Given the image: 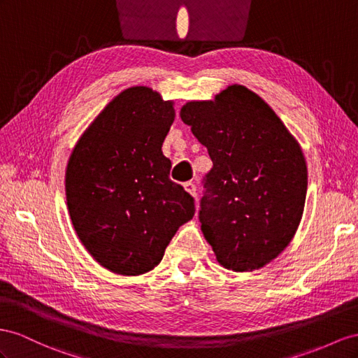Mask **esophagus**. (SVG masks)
I'll return each instance as SVG.
<instances>
[{"instance_id": "esophagus-1", "label": "esophagus", "mask_w": 358, "mask_h": 358, "mask_svg": "<svg viewBox=\"0 0 358 358\" xmlns=\"http://www.w3.org/2000/svg\"><path fill=\"white\" fill-rule=\"evenodd\" d=\"M185 190L186 192H189V194L192 195V196H196V186L194 185V182L192 181H187V182H185Z\"/></svg>"}]
</instances>
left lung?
Returning <instances> with one entry per match:
<instances>
[{
    "label": "left lung",
    "instance_id": "left-lung-1",
    "mask_svg": "<svg viewBox=\"0 0 358 358\" xmlns=\"http://www.w3.org/2000/svg\"><path fill=\"white\" fill-rule=\"evenodd\" d=\"M180 116L213 162L199 222L216 260L236 272L263 268L290 243L304 212L307 164L299 143L241 85L213 101H189Z\"/></svg>",
    "mask_w": 358,
    "mask_h": 358
}]
</instances>
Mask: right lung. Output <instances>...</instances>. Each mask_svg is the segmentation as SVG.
I'll use <instances>...</instances> for the list:
<instances>
[{
	"label": "right lung",
	"instance_id": "1",
	"mask_svg": "<svg viewBox=\"0 0 358 358\" xmlns=\"http://www.w3.org/2000/svg\"><path fill=\"white\" fill-rule=\"evenodd\" d=\"M173 119V101L151 87H128L72 150L65 176L72 225L92 257L115 273L154 269L195 215L194 198L171 181L162 152Z\"/></svg>",
	"mask_w": 358,
	"mask_h": 358
}]
</instances>
